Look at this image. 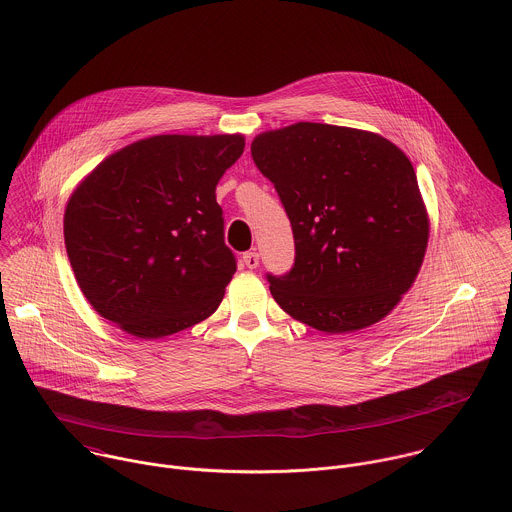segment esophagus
<instances>
[{
    "mask_svg": "<svg viewBox=\"0 0 512 512\" xmlns=\"http://www.w3.org/2000/svg\"><path fill=\"white\" fill-rule=\"evenodd\" d=\"M243 263L249 267V269H255L259 265V253L257 251H247L243 253Z\"/></svg>",
    "mask_w": 512,
    "mask_h": 512,
    "instance_id": "esophagus-1",
    "label": "esophagus"
}]
</instances>
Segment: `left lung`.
<instances>
[{
  "label": "left lung",
  "instance_id": "obj_1",
  "mask_svg": "<svg viewBox=\"0 0 512 512\" xmlns=\"http://www.w3.org/2000/svg\"><path fill=\"white\" fill-rule=\"evenodd\" d=\"M295 239V263L267 273L293 319L351 333L381 321L409 291L425 257L429 221L415 169L381 135L295 123L251 143Z\"/></svg>",
  "mask_w": 512,
  "mask_h": 512
}]
</instances>
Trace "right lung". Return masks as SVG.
Wrapping results in <instances>:
<instances>
[{"mask_svg":"<svg viewBox=\"0 0 512 512\" xmlns=\"http://www.w3.org/2000/svg\"><path fill=\"white\" fill-rule=\"evenodd\" d=\"M243 147L241 135H155L109 155L75 189L65 249L101 317L159 339L215 313L237 271L215 187Z\"/></svg>","mask_w":512,"mask_h":512,"instance_id":"obj_1","label":"right lung"}]
</instances>
